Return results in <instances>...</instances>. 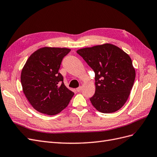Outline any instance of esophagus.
Returning a JSON list of instances; mask_svg holds the SVG:
<instances>
[{"label":"esophagus","mask_w":157,"mask_h":157,"mask_svg":"<svg viewBox=\"0 0 157 157\" xmlns=\"http://www.w3.org/2000/svg\"><path fill=\"white\" fill-rule=\"evenodd\" d=\"M81 90H82V86H79L78 88H77V91L78 92H80V91H81Z\"/></svg>","instance_id":"obj_1"}]
</instances>
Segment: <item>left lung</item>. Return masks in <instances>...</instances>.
I'll return each mask as SVG.
<instances>
[{
    "label": "left lung",
    "instance_id": "obj_1",
    "mask_svg": "<svg viewBox=\"0 0 157 157\" xmlns=\"http://www.w3.org/2000/svg\"><path fill=\"white\" fill-rule=\"evenodd\" d=\"M77 52L95 73L96 92L90 99L93 106L103 113L119 110L129 97L136 78L129 55L109 43Z\"/></svg>",
    "mask_w": 157,
    "mask_h": 157
}]
</instances>
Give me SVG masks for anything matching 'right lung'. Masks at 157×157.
Masks as SVG:
<instances>
[{"instance_id": "add662e5", "label": "right lung", "mask_w": 157, "mask_h": 157, "mask_svg": "<svg viewBox=\"0 0 157 157\" xmlns=\"http://www.w3.org/2000/svg\"><path fill=\"white\" fill-rule=\"evenodd\" d=\"M70 51L66 48L43 47L33 52L23 66L21 74L23 92L37 111L57 115L74 96L58 72L63 58Z\"/></svg>"}]
</instances>
